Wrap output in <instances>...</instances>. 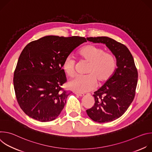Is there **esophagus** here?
<instances>
[{"instance_id": "34e87169", "label": "esophagus", "mask_w": 152, "mask_h": 152, "mask_svg": "<svg viewBox=\"0 0 152 152\" xmlns=\"http://www.w3.org/2000/svg\"><path fill=\"white\" fill-rule=\"evenodd\" d=\"M75 94H76V95H77V96H80V97H83V96H85V94H83V93H77V92H75Z\"/></svg>"}]
</instances>
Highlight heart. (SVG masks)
<instances>
[{
    "label": "heart",
    "mask_w": 152,
    "mask_h": 152,
    "mask_svg": "<svg viewBox=\"0 0 152 152\" xmlns=\"http://www.w3.org/2000/svg\"><path fill=\"white\" fill-rule=\"evenodd\" d=\"M79 56L89 65L85 75H77L68 82V87L79 93H85L93 90L97 82L102 84L114 74L116 63L113 54L104 52L103 49L93 45L84 46L78 52ZM75 60L68 55L62 62V69L68 76L75 74Z\"/></svg>",
    "instance_id": "1"
}]
</instances>
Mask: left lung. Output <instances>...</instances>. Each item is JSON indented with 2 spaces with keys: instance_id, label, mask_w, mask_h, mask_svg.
Here are the masks:
<instances>
[{
  "instance_id": "left-lung-1",
  "label": "left lung",
  "mask_w": 152,
  "mask_h": 152,
  "mask_svg": "<svg viewBox=\"0 0 152 152\" xmlns=\"http://www.w3.org/2000/svg\"><path fill=\"white\" fill-rule=\"evenodd\" d=\"M86 39L104 44L117 60V68L114 74L94 93V104L86 111L89 117L96 122L112 121L127 111L135 97L138 72L134 59L126 46L111 38L98 37Z\"/></svg>"
}]
</instances>
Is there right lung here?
Listing matches in <instances>:
<instances>
[{
  "label": "right lung",
  "mask_w": 152,
  "mask_h": 152,
  "mask_svg": "<svg viewBox=\"0 0 152 152\" xmlns=\"http://www.w3.org/2000/svg\"><path fill=\"white\" fill-rule=\"evenodd\" d=\"M85 38L49 35L29 42L21 52L14 71V86L21 109L41 122L56 119L69 93L61 86L67 81L64 59Z\"/></svg>",
  "instance_id": "1"
}]
</instances>
